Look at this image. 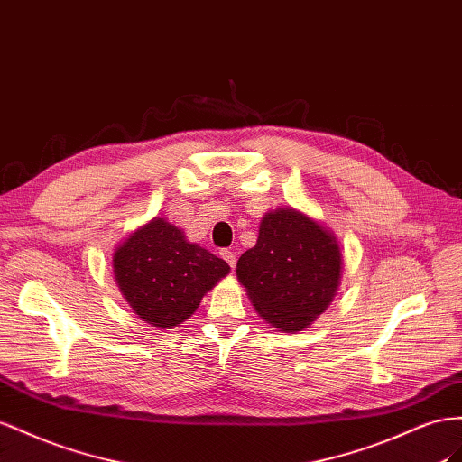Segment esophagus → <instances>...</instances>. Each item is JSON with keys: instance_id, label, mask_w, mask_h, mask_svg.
Returning a JSON list of instances; mask_svg holds the SVG:
<instances>
[{"instance_id": "1", "label": "esophagus", "mask_w": 462, "mask_h": 462, "mask_svg": "<svg viewBox=\"0 0 462 462\" xmlns=\"http://www.w3.org/2000/svg\"><path fill=\"white\" fill-rule=\"evenodd\" d=\"M220 257L228 263L230 267H236V254L230 252V249H222L220 252Z\"/></svg>"}]
</instances>
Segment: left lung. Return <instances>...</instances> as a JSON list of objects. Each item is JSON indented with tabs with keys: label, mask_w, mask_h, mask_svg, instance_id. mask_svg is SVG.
<instances>
[{
	"label": "left lung",
	"mask_w": 462,
	"mask_h": 462,
	"mask_svg": "<svg viewBox=\"0 0 462 462\" xmlns=\"http://www.w3.org/2000/svg\"><path fill=\"white\" fill-rule=\"evenodd\" d=\"M255 311L282 333L308 328L340 284L342 254L337 236L294 207L269 210L257 244L236 265Z\"/></svg>",
	"instance_id": "obj_1"
}]
</instances>
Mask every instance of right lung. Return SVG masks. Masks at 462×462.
<instances>
[{
    "label": "right lung",
    "instance_id": "add662e5",
    "mask_svg": "<svg viewBox=\"0 0 462 462\" xmlns=\"http://www.w3.org/2000/svg\"><path fill=\"white\" fill-rule=\"evenodd\" d=\"M112 265L129 308L156 328L189 319L208 290L230 273L226 261L189 242L162 217L131 232L116 247Z\"/></svg>",
    "mask_w": 462,
    "mask_h": 462
}]
</instances>
